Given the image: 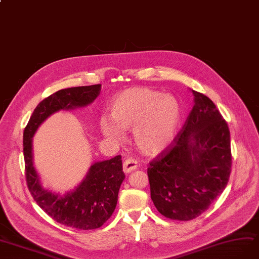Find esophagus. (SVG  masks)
<instances>
[{
    "instance_id": "obj_1",
    "label": "esophagus",
    "mask_w": 259,
    "mask_h": 259,
    "mask_svg": "<svg viewBox=\"0 0 259 259\" xmlns=\"http://www.w3.org/2000/svg\"><path fill=\"white\" fill-rule=\"evenodd\" d=\"M138 167V162L137 160L132 159V158H128L123 161L122 163V170L124 173H130V171L135 170Z\"/></svg>"
}]
</instances>
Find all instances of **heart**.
I'll return each instance as SVG.
<instances>
[{
  "instance_id": "heart-1",
  "label": "heart",
  "mask_w": 259,
  "mask_h": 259,
  "mask_svg": "<svg viewBox=\"0 0 259 259\" xmlns=\"http://www.w3.org/2000/svg\"><path fill=\"white\" fill-rule=\"evenodd\" d=\"M181 109L171 95L147 88L119 93L110 104V118L100 120L102 135L113 141L123 138L122 130L133 129L137 147L146 155H156L173 141Z\"/></svg>"
}]
</instances>
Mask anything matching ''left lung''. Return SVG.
<instances>
[{
    "mask_svg": "<svg viewBox=\"0 0 259 259\" xmlns=\"http://www.w3.org/2000/svg\"><path fill=\"white\" fill-rule=\"evenodd\" d=\"M192 93L194 105L183 129L147 168L152 202L162 215L177 221L205 212L232 171L227 122L207 96Z\"/></svg>",
    "mask_w": 259,
    "mask_h": 259,
    "instance_id": "1",
    "label": "left lung"
}]
</instances>
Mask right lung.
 Instances as JSON below:
<instances>
[{
	"instance_id": "add662e5",
	"label": "right lung",
	"mask_w": 259,
	"mask_h": 259,
	"mask_svg": "<svg viewBox=\"0 0 259 259\" xmlns=\"http://www.w3.org/2000/svg\"><path fill=\"white\" fill-rule=\"evenodd\" d=\"M101 84L61 90L45 98L34 110L23 132V155L27 188L37 205L54 221L68 227L96 229L111 218L117 204L124 174L121 156L94 163L85 179L64 196L45 190L33 165L32 138L39 124L60 110L85 107L98 97Z\"/></svg>"
}]
</instances>
